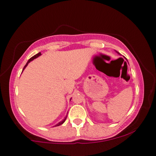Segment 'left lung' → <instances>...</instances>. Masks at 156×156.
<instances>
[{
    "instance_id": "1",
    "label": "left lung",
    "mask_w": 156,
    "mask_h": 156,
    "mask_svg": "<svg viewBox=\"0 0 156 156\" xmlns=\"http://www.w3.org/2000/svg\"><path fill=\"white\" fill-rule=\"evenodd\" d=\"M115 52H117V53H118V54H119V55H120V53H119V52H117V51H115Z\"/></svg>"
}]
</instances>
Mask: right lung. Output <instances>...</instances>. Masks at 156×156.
Wrapping results in <instances>:
<instances>
[{
    "label": "right lung",
    "instance_id": "obj_1",
    "mask_svg": "<svg viewBox=\"0 0 156 156\" xmlns=\"http://www.w3.org/2000/svg\"><path fill=\"white\" fill-rule=\"evenodd\" d=\"M41 52H38V54L35 55L34 56V57H32L31 58V59H29V61H28V62H27V63L26 64V65H25V66H24V69H23V71H24V69H25V68H26V67L27 66V65H28V64H29V62H31V61H33V60H34V59H36V58H37V57H39V56H41ZM71 99H70V100H71ZM66 117H67V115H66V117H65V118H64V119L62 120V121H60L59 122H58L57 125H55L54 127L59 126V125H62V124H63V123H64V122H65V120H66Z\"/></svg>",
    "mask_w": 156,
    "mask_h": 156
}]
</instances>
